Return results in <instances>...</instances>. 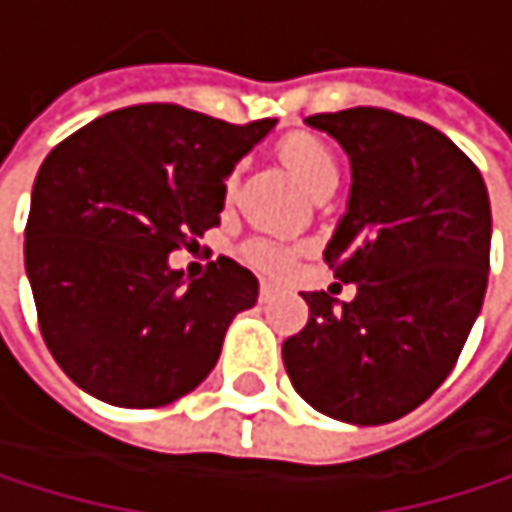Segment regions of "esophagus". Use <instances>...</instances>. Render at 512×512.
Masks as SVG:
<instances>
[{
    "label": "esophagus",
    "mask_w": 512,
    "mask_h": 512,
    "mask_svg": "<svg viewBox=\"0 0 512 512\" xmlns=\"http://www.w3.org/2000/svg\"><path fill=\"white\" fill-rule=\"evenodd\" d=\"M258 291H261V298L267 301V298H270V294L276 291V285H273V282H261V288H258Z\"/></svg>",
    "instance_id": "34e87169"
}]
</instances>
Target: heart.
Masks as SVG:
<instances>
[{"mask_svg":"<svg viewBox=\"0 0 512 512\" xmlns=\"http://www.w3.org/2000/svg\"><path fill=\"white\" fill-rule=\"evenodd\" d=\"M276 153L310 196L322 199L341 184L338 153L331 150V144L325 141V137H319L313 131L285 134L276 144ZM233 181H236V171L227 178V190L233 187ZM242 258L264 273H288L294 267V251L279 245V242H270V239H248L242 245Z\"/></svg>","mask_w":512,"mask_h":512,"instance_id":"b5f03b06","label":"heart"}]
</instances>
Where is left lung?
Masks as SVG:
<instances>
[{
    "label": "left lung",
    "mask_w": 512,
    "mask_h": 512,
    "mask_svg": "<svg viewBox=\"0 0 512 512\" xmlns=\"http://www.w3.org/2000/svg\"><path fill=\"white\" fill-rule=\"evenodd\" d=\"M353 165L347 214L325 264L356 298L310 291L307 325L282 362L316 411L390 424L455 368L488 285L491 205L479 168L421 119L381 107L316 113Z\"/></svg>",
    "instance_id": "8db88e82"
}]
</instances>
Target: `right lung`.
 <instances>
[{"label":"right lung","mask_w":512,"mask_h":512,"mask_svg":"<svg viewBox=\"0 0 512 512\" xmlns=\"http://www.w3.org/2000/svg\"><path fill=\"white\" fill-rule=\"evenodd\" d=\"M273 125L137 104L45 156L24 264L45 347L85 393L159 408L208 378L227 325L258 301V279L218 258L187 282L168 254L221 224L224 178Z\"/></svg>","instance_id":"add662e5"}]
</instances>
